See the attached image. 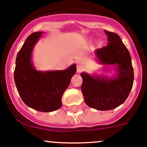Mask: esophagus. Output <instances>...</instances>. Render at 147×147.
Instances as JSON below:
<instances>
[{
    "label": "esophagus",
    "instance_id": "esophagus-1",
    "mask_svg": "<svg viewBox=\"0 0 147 147\" xmlns=\"http://www.w3.org/2000/svg\"><path fill=\"white\" fill-rule=\"evenodd\" d=\"M84 69V66L82 64H78L77 65V72H81Z\"/></svg>",
    "mask_w": 147,
    "mask_h": 147
}]
</instances>
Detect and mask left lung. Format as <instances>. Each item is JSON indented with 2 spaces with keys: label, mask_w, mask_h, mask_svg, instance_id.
Listing matches in <instances>:
<instances>
[{
  "label": "left lung",
  "mask_w": 147,
  "mask_h": 147,
  "mask_svg": "<svg viewBox=\"0 0 147 147\" xmlns=\"http://www.w3.org/2000/svg\"><path fill=\"white\" fill-rule=\"evenodd\" d=\"M108 36L107 46L94 51L100 64L112 65L116 75L108 76L80 74L82 92L86 105L97 110L113 109L124 103L134 82V69L128 50L117 34L105 30Z\"/></svg>",
  "instance_id": "obj_1"
}]
</instances>
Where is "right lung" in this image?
<instances>
[{"mask_svg": "<svg viewBox=\"0 0 147 147\" xmlns=\"http://www.w3.org/2000/svg\"><path fill=\"white\" fill-rule=\"evenodd\" d=\"M42 33H32L22 46L16 57L14 80L19 95L27 106L50 112L61 107L62 97L76 72V65L64 70H37L32 64V54Z\"/></svg>", "mask_w": 147, "mask_h": 147, "instance_id": "obj_1", "label": "right lung"}]
</instances>
